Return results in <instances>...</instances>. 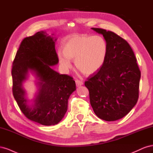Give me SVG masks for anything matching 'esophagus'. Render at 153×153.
<instances>
[{"label":"esophagus","mask_w":153,"mask_h":153,"mask_svg":"<svg viewBox=\"0 0 153 153\" xmlns=\"http://www.w3.org/2000/svg\"><path fill=\"white\" fill-rule=\"evenodd\" d=\"M75 82H76V85L77 87H79V86H81L83 85V82L79 80H76Z\"/></svg>","instance_id":"esophagus-1"}]
</instances>
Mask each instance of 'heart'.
I'll use <instances>...</instances> for the list:
<instances>
[{
    "instance_id": "b5f03b06",
    "label": "heart",
    "mask_w": 153,
    "mask_h": 153,
    "mask_svg": "<svg viewBox=\"0 0 153 153\" xmlns=\"http://www.w3.org/2000/svg\"><path fill=\"white\" fill-rule=\"evenodd\" d=\"M63 52H59L57 56L64 69L71 68L70 59L75 60L78 70L84 75H91L104 65L108 47L104 38L100 36H75L64 45Z\"/></svg>"
}]
</instances>
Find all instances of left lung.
<instances>
[{
	"label": "left lung",
	"mask_w": 153,
	"mask_h": 153,
	"mask_svg": "<svg viewBox=\"0 0 153 153\" xmlns=\"http://www.w3.org/2000/svg\"><path fill=\"white\" fill-rule=\"evenodd\" d=\"M101 34L108 47L103 67L88 77L85 85L95 114L106 121L126 115L138 99L140 71L127 41L112 31L92 28Z\"/></svg>",
	"instance_id": "8db88e82"
}]
</instances>
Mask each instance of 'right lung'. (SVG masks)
<instances>
[{"mask_svg":"<svg viewBox=\"0 0 153 153\" xmlns=\"http://www.w3.org/2000/svg\"><path fill=\"white\" fill-rule=\"evenodd\" d=\"M44 31L22 40L13 62V94L20 109L30 121L52 126L61 121L68 109V99L76 90L75 82L68 75L51 66L59 62L55 41ZM33 72L39 82V92L31 105L28 104L22 82Z\"/></svg>","mask_w":153,"mask_h":153,"instance_id":"add662e5","label":"right lung"}]
</instances>
